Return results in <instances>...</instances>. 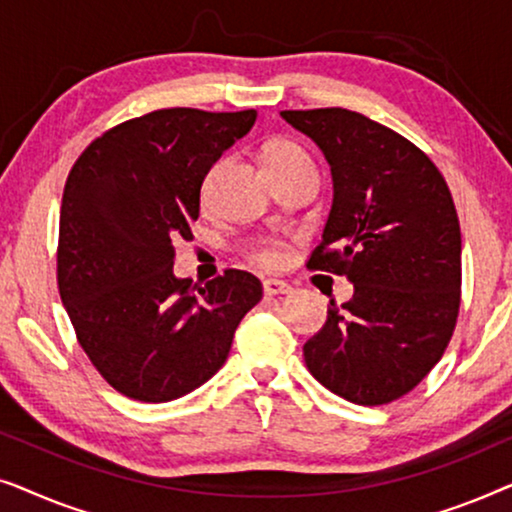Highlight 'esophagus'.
I'll use <instances>...</instances> for the list:
<instances>
[{"instance_id":"1","label":"esophagus","mask_w":512,"mask_h":512,"mask_svg":"<svg viewBox=\"0 0 512 512\" xmlns=\"http://www.w3.org/2000/svg\"><path fill=\"white\" fill-rule=\"evenodd\" d=\"M263 291L265 296H282V293H289L291 286L284 282V279H263Z\"/></svg>"}]
</instances>
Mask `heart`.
Masks as SVG:
<instances>
[{
  "label": "heart",
  "instance_id": "1",
  "mask_svg": "<svg viewBox=\"0 0 512 512\" xmlns=\"http://www.w3.org/2000/svg\"><path fill=\"white\" fill-rule=\"evenodd\" d=\"M263 160L265 165H268L270 174L293 170V167L300 165H310V158H307L303 146L286 137L268 139V142L263 144ZM247 256L251 261L265 265V268H279V265L286 261V247L277 240L251 242L247 247Z\"/></svg>",
  "mask_w": 512,
  "mask_h": 512
}]
</instances>
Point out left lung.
I'll list each match as a JSON object with an SVG mask.
<instances>
[{
	"label": "left lung",
	"instance_id": "1",
	"mask_svg": "<svg viewBox=\"0 0 512 512\" xmlns=\"http://www.w3.org/2000/svg\"><path fill=\"white\" fill-rule=\"evenodd\" d=\"M319 144L333 207L307 268L347 277L305 342L307 370L347 401L384 405L417 387L445 354L461 305V230L447 181L387 125L328 107L282 111Z\"/></svg>",
	"mask_w": 512,
	"mask_h": 512
}]
</instances>
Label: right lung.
<instances>
[{
	"mask_svg": "<svg viewBox=\"0 0 512 512\" xmlns=\"http://www.w3.org/2000/svg\"><path fill=\"white\" fill-rule=\"evenodd\" d=\"M254 121V109H158L109 128L69 170L58 291L76 340L118 394L142 403L191 394L223 366L263 296L244 270L205 286L172 272L209 167Z\"/></svg>",
	"mask_w": 512,
	"mask_h": 512,
	"instance_id": "add662e5",
	"label": "right lung"
}]
</instances>
